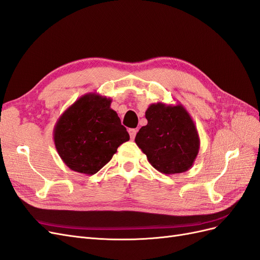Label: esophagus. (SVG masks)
Segmentation results:
<instances>
[{"instance_id": "1", "label": "esophagus", "mask_w": 260, "mask_h": 260, "mask_svg": "<svg viewBox=\"0 0 260 260\" xmlns=\"http://www.w3.org/2000/svg\"><path fill=\"white\" fill-rule=\"evenodd\" d=\"M137 129H129L128 130V132H129V135H130V138H131V140H133L136 138V136H137Z\"/></svg>"}]
</instances>
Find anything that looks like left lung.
I'll list each match as a JSON object with an SVG mask.
<instances>
[{
	"instance_id": "8db88e82",
	"label": "left lung",
	"mask_w": 260,
	"mask_h": 260,
	"mask_svg": "<svg viewBox=\"0 0 260 260\" xmlns=\"http://www.w3.org/2000/svg\"><path fill=\"white\" fill-rule=\"evenodd\" d=\"M147 124L137 133L136 143L152 166L164 175L191 169L200 151V137L183 105L158 102L145 112Z\"/></svg>"
}]
</instances>
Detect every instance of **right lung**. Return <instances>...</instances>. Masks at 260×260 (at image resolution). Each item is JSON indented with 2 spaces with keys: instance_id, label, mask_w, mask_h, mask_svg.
Wrapping results in <instances>:
<instances>
[{
  "instance_id": "1",
  "label": "right lung",
  "mask_w": 260,
  "mask_h": 260,
  "mask_svg": "<svg viewBox=\"0 0 260 260\" xmlns=\"http://www.w3.org/2000/svg\"><path fill=\"white\" fill-rule=\"evenodd\" d=\"M112 100L88 93L60 115L54 127L55 147L61 160L74 171L94 175L112 159L118 146L130 137Z\"/></svg>"
}]
</instances>
